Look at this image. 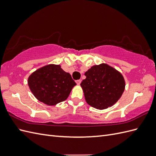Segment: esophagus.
Instances as JSON below:
<instances>
[{"label": "esophagus", "instance_id": "1", "mask_svg": "<svg viewBox=\"0 0 156 156\" xmlns=\"http://www.w3.org/2000/svg\"><path fill=\"white\" fill-rule=\"evenodd\" d=\"M81 80H77L76 81V83L78 84V85H79L80 84H81Z\"/></svg>", "mask_w": 156, "mask_h": 156}]
</instances>
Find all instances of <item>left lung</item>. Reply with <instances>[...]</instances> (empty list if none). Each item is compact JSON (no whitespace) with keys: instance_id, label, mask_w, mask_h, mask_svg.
Masks as SVG:
<instances>
[{"instance_id":"1","label":"left lung","mask_w":156,"mask_h":156,"mask_svg":"<svg viewBox=\"0 0 156 156\" xmlns=\"http://www.w3.org/2000/svg\"><path fill=\"white\" fill-rule=\"evenodd\" d=\"M83 88L88 105L97 109H105L118 101L125 89V80L119 71L107 64L91 67L84 73Z\"/></svg>"}]
</instances>
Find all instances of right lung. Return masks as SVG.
I'll return each instance as SVG.
<instances>
[{
    "mask_svg": "<svg viewBox=\"0 0 156 156\" xmlns=\"http://www.w3.org/2000/svg\"><path fill=\"white\" fill-rule=\"evenodd\" d=\"M28 84L37 100L52 106L66 100L76 83L60 65L49 64L33 72Z\"/></svg>",
    "mask_w": 156,
    "mask_h": 156,
    "instance_id": "obj_1",
    "label": "right lung"
}]
</instances>
